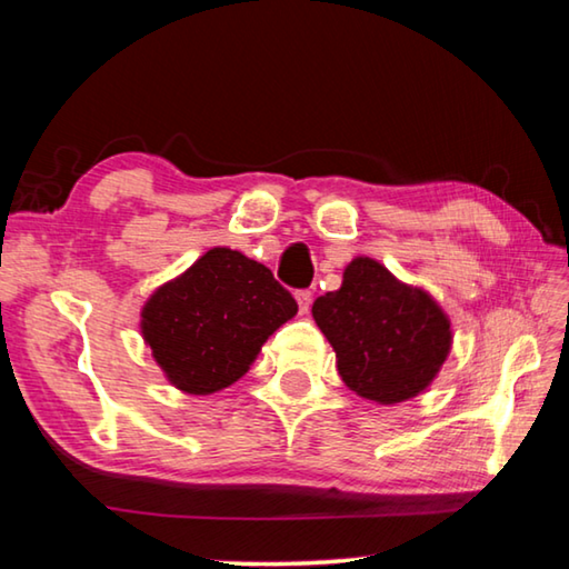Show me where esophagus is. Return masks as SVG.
Instances as JSON below:
<instances>
[{
    "label": "esophagus",
    "mask_w": 569,
    "mask_h": 569,
    "mask_svg": "<svg viewBox=\"0 0 569 569\" xmlns=\"http://www.w3.org/2000/svg\"><path fill=\"white\" fill-rule=\"evenodd\" d=\"M296 301H298V311L301 313H308V308H311V301H313V293L311 291H296Z\"/></svg>",
    "instance_id": "esophagus-1"
}]
</instances>
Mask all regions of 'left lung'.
Instances as JSON below:
<instances>
[{"mask_svg": "<svg viewBox=\"0 0 569 569\" xmlns=\"http://www.w3.org/2000/svg\"><path fill=\"white\" fill-rule=\"evenodd\" d=\"M311 313L346 387L381 407L429 389L451 351L445 308L369 256H356L339 291L316 298Z\"/></svg>", "mask_w": 569, "mask_h": 569, "instance_id": "1", "label": "left lung"}]
</instances>
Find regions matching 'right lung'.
<instances>
[{"label":"right lung","instance_id":"1","mask_svg":"<svg viewBox=\"0 0 569 569\" xmlns=\"http://www.w3.org/2000/svg\"><path fill=\"white\" fill-rule=\"evenodd\" d=\"M296 311L271 268L218 246L152 291L140 333L172 387L208 397L248 373L268 336Z\"/></svg>","mask_w":569,"mask_h":569}]
</instances>
